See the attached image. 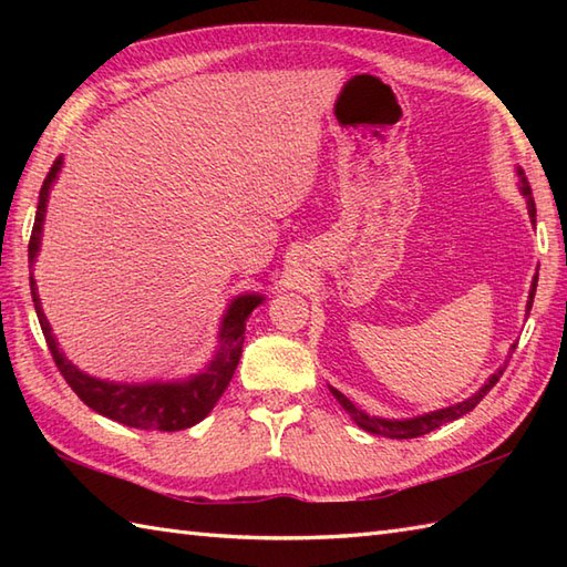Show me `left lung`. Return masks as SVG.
Instances as JSON below:
<instances>
[{"mask_svg":"<svg viewBox=\"0 0 567 567\" xmlns=\"http://www.w3.org/2000/svg\"><path fill=\"white\" fill-rule=\"evenodd\" d=\"M516 175H519V183H522V187H519L522 195L526 197L528 216H532V221L536 224V204H534V197H532V187H528V179H526L524 171H516ZM536 282H538V277H534L532 292H528V305H526L528 311H532V305H534ZM514 348H516V346H512V351H514ZM504 368H507V365H504ZM504 368H499V370L495 372V375H492V378L483 384V388H480L473 396H470V400L457 402V404L445 406V409H436V412L424 414V416H414V419H380V416H370V414L363 412V409H358V406H355L351 400H348L346 394H341L339 390H333V388H329V390H331V394L336 396V400H339V404L346 409L348 414H351V419H353L355 424H358L360 429H363V431L378 433V436H384V439H416V436H424V433H431L433 429L449 424V421H455V419H461L463 414L473 412V409L480 404V400H483V396L499 382Z\"/></svg>","mask_w":567,"mask_h":567,"instance_id":"left-lung-1","label":"left lung"}]
</instances>
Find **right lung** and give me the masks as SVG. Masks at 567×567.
Returning <instances> with one entry per match:
<instances>
[{"instance_id":"add662e5","label":"right lung","mask_w":567,"mask_h":567,"mask_svg":"<svg viewBox=\"0 0 567 567\" xmlns=\"http://www.w3.org/2000/svg\"><path fill=\"white\" fill-rule=\"evenodd\" d=\"M63 167V158H55L51 173L45 175L41 195H39V209H35V221L29 240V262L33 265L35 256L41 248V234H43V219L48 207V192H51L55 177ZM31 297L35 315H39L41 331L45 336L48 351H51L60 375L72 388L80 400L102 416H110L118 424L134 426V429H158V431H183L199 424L207 416L214 404L231 382L236 365L244 351L246 339V319L250 311L256 309L262 297L260 295H240L231 305H228L226 315L221 319L219 329V351L212 358V363L204 368L199 375H192L179 382H138V384H122V382H106L100 378H92L87 372L75 368L70 360L60 353L55 336L48 323L39 292H35V282L31 275Z\"/></svg>"}]
</instances>
